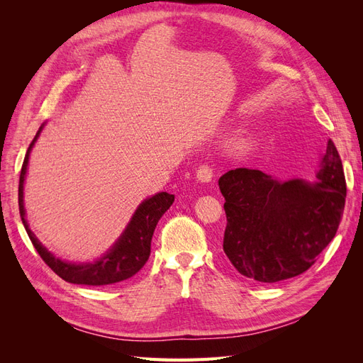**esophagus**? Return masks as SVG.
Here are the masks:
<instances>
[{"label": "esophagus", "instance_id": "esophagus-1", "mask_svg": "<svg viewBox=\"0 0 363 363\" xmlns=\"http://www.w3.org/2000/svg\"><path fill=\"white\" fill-rule=\"evenodd\" d=\"M196 179L203 183H208L213 179V168L211 164H200L199 169H196Z\"/></svg>", "mask_w": 363, "mask_h": 363}]
</instances>
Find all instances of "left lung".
<instances>
[{
    "label": "left lung",
    "instance_id": "1",
    "mask_svg": "<svg viewBox=\"0 0 363 363\" xmlns=\"http://www.w3.org/2000/svg\"><path fill=\"white\" fill-rule=\"evenodd\" d=\"M218 184L225 199L224 252L242 276L262 283L296 277L313 265L336 235L347 196L332 140L313 183L236 168Z\"/></svg>",
    "mask_w": 363,
    "mask_h": 363
}]
</instances>
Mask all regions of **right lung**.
<instances>
[{
    "mask_svg": "<svg viewBox=\"0 0 363 363\" xmlns=\"http://www.w3.org/2000/svg\"><path fill=\"white\" fill-rule=\"evenodd\" d=\"M42 128L43 125H40L35 139L31 140V144L27 150L23 168H21L18 189L21 219H23V224L26 227V232L31 240L33 247L36 248L42 260L45 262L59 277L74 284L104 286V284H113L133 277L135 274L145 265V262L150 257L152 233H155V228L162 215L167 212L174 203V195L168 192H159L156 195H152L151 199L142 201V204H139V207L136 208L135 215L131 216L124 233L121 235V238L113 244V247L98 260L92 263H69L57 259L39 242L35 233L30 230L24 208V180L28 167V157Z\"/></svg>",
    "mask_w": 363,
    "mask_h": 363,
    "instance_id": "add662e5",
    "label": "right lung"
}]
</instances>
